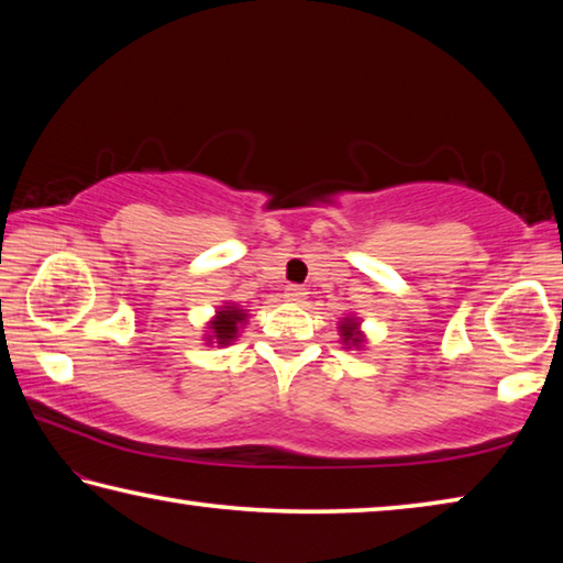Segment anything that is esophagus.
Here are the masks:
<instances>
[{
    "instance_id": "34e87169",
    "label": "esophagus",
    "mask_w": 563,
    "mask_h": 563,
    "mask_svg": "<svg viewBox=\"0 0 563 563\" xmlns=\"http://www.w3.org/2000/svg\"><path fill=\"white\" fill-rule=\"evenodd\" d=\"M285 298H288L290 302H305V298H308V290H305L302 285H288V288H285Z\"/></svg>"
}]
</instances>
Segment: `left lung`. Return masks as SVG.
I'll return each mask as SVG.
<instances>
[{"instance_id":"8db88e82","label":"left lung","mask_w":563,"mask_h":563,"mask_svg":"<svg viewBox=\"0 0 563 563\" xmlns=\"http://www.w3.org/2000/svg\"><path fill=\"white\" fill-rule=\"evenodd\" d=\"M340 330H342V340L345 342H352V345H360V332H357V325L352 320H345L340 325Z\"/></svg>"}]
</instances>
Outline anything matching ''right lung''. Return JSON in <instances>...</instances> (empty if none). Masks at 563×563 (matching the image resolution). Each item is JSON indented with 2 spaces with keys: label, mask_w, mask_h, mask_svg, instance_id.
I'll return each mask as SVG.
<instances>
[{
  "label": "right lung",
  "mask_w": 563,
  "mask_h": 563,
  "mask_svg": "<svg viewBox=\"0 0 563 563\" xmlns=\"http://www.w3.org/2000/svg\"><path fill=\"white\" fill-rule=\"evenodd\" d=\"M243 320H245V312L228 305V308L218 312V318L211 322V328H213L211 338H216L221 345H228V342L238 335V325H241Z\"/></svg>",
  "instance_id": "obj_1"
}]
</instances>
